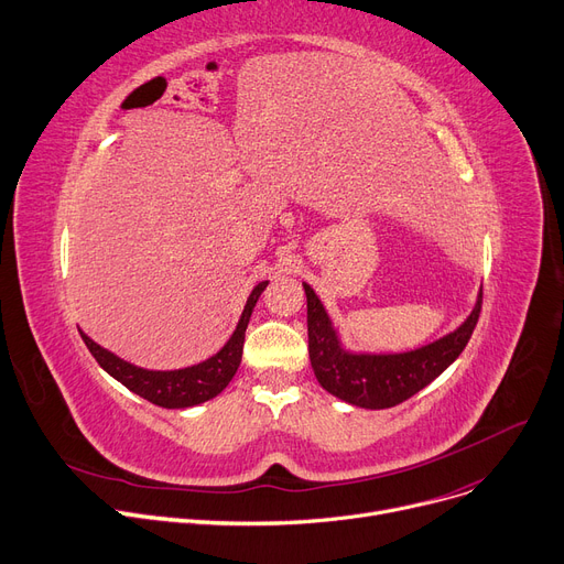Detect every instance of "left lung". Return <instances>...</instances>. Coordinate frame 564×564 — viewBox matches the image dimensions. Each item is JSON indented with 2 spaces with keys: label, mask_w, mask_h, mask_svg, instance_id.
Here are the masks:
<instances>
[{
  "label": "left lung",
  "mask_w": 564,
  "mask_h": 564,
  "mask_svg": "<svg viewBox=\"0 0 564 564\" xmlns=\"http://www.w3.org/2000/svg\"><path fill=\"white\" fill-rule=\"evenodd\" d=\"M304 290L308 302V354L319 386L337 399L371 410L399 405L437 379L467 347L482 304V292H478V302L465 324L437 343L405 354L371 356L345 351L317 294L308 283H304Z\"/></svg>",
  "instance_id": "obj_1"
}]
</instances>
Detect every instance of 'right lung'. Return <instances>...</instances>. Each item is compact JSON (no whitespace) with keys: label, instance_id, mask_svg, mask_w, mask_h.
I'll use <instances>...</instances> for the list:
<instances>
[{"label":"right lung","instance_id":"obj_1","mask_svg":"<svg viewBox=\"0 0 564 564\" xmlns=\"http://www.w3.org/2000/svg\"><path fill=\"white\" fill-rule=\"evenodd\" d=\"M268 288V281L258 283L242 311V317L238 322V328L234 330L231 340L224 345L213 358L174 371H149L142 367H135L116 354L101 349L97 343H93L86 333H82L86 347L95 356V360L110 373L112 379H118L124 388L135 392L138 397L152 401L161 408H191L197 403H204L213 397H217L224 388L231 383L236 377L238 365L242 360V345H245V330L249 324V317L253 313V306L258 302L260 292Z\"/></svg>","mask_w":564,"mask_h":564}]
</instances>
